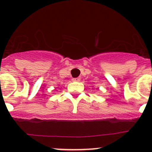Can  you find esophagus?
<instances>
[{
    "label": "esophagus",
    "mask_w": 152,
    "mask_h": 152,
    "mask_svg": "<svg viewBox=\"0 0 152 152\" xmlns=\"http://www.w3.org/2000/svg\"><path fill=\"white\" fill-rule=\"evenodd\" d=\"M72 80H73V81H80V77H76V78L72 79Z\"/></svg>",
    "instance_id": "obj_1"
}]
</instances>
